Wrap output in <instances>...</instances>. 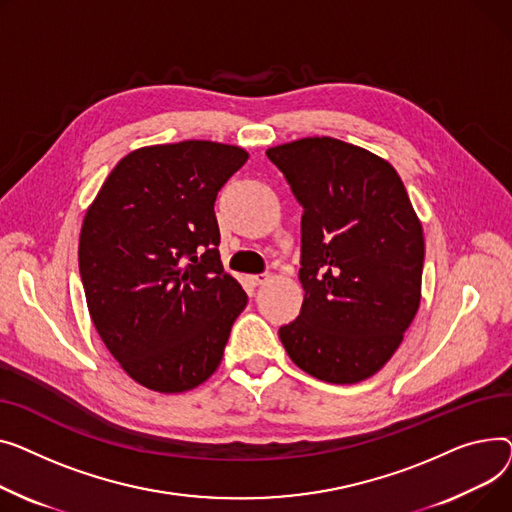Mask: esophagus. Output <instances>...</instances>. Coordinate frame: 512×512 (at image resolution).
I'll return each mask as SVG.
<instances>
[{"instance_id":"34e87169","label":"esophagus","mask_w":512,"mask_h":512,"mask_svg":"<svg viewBox=\"0 0 512 512\" xmlns=\"http://www.w3.org/2000/svg\"><path fill=\"white\" fill-rule=\"evenodd\" d=\"M268 279H270L268 273H260V275H252V277H250V281H252L254 285H264Z\"/></svg>"}]
</instances>
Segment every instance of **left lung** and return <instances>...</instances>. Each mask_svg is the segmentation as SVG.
<instances>
[{"label":"left lung","mask_w":512,"mask_h":512,"mask_svg":"<svg viewBox=\"0 0 512 512\" xmlns=\"http://www.w3.org/2000/svg\"><path fill=\"white\" fill-rule=\"evenodd\" d=\"M302 204L306 291L279 328L291 362L330 384L374 376L403 341L422 299L424 231L399 173L330 136L266 150Z\"/></svg>","instance_id":"1"}]
</instances>
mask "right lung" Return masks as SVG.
Returning a JSON list of instances; mask_svg holds the SVG:
<instances>
[{"mask_svg":"<svg viewBox=\"0 0 512 512\" xmlns=\"http://www.w3.org/2000/svg\"><path fill=\"white\" fill-rule=\"evenodd\" d=\"M244 148L184 140L132 150L88 206L78 244L86 306L124 372L157 393L215 374L248 295L223 270L215 200Z\"/></svg>","mask_w":512,"mask_h":512,"instance_id":"1","label":"right lung"}]
</instances>
